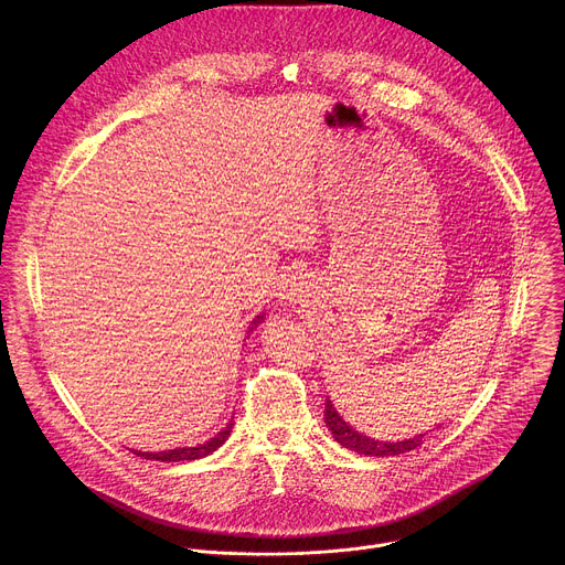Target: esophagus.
Returning a JSON list of instances; mask_svg holds the SVG:
<instances>
[{
  "instance_id": "obj_1",
  "label": "esophagus",
  "mask_w": 565,
  "mask_h": 565,
  "mask_svg": "<svg viewBox=\"0 0 565 565\" xmlns=\"http://www.w3.org/2000/svg\"><path fill=\"white\" fill-rule=\"evenodd\" d=\"M290 290H292V288H290ZM288 295H295V292H288Z\"/></svg>"
}]
</instances>
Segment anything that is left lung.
Listing matches in <instances>:
<instances>
[{"instance_id": "left-lung-1", "label": "left lung", "mask_w": 565, "mask_h": 565, "mask_svg": "<svg viewBox=\"0 0 565 565\" xmlns=\"http://www.w3.org/2000/svg\"><path fill=\"white\" fill-rule=\"evenodd\" d=\"M324 420H327V427L331 429L333 438L351 449V451H358V454H364V456H397V454H405V451H412L416 447L423 445V436H414L409 440H399V443H384V440H375V438H369L360 431H355L349 423H344V418L335 412V407L331 405V399H327V409H324Z\"/></svg>"}]
</instances>
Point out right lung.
<instances>
[{"label":"right lung","instance_id":"right-lung-1","mask_svg":"<svg viewBox=\"0 0 565 565\" xmlns=\"http://www.w3.org/2000/svg\"><path fill=\"white\" fill-rule=\"evenodd\" d=\"M262 317H257L255 319V324L259 321ZM232 420L214 436V438H210L207 443H203V445H199V447H179V449H170V451H158V454H151V451H138L136 456H142V458H147V460H160V462H179V460H196V458H203V456H207V454H212V451H216L225 440H227V436H230V431H232Z\"/></svg>","mask_w":565,"mask_h":565}]
</instances>
